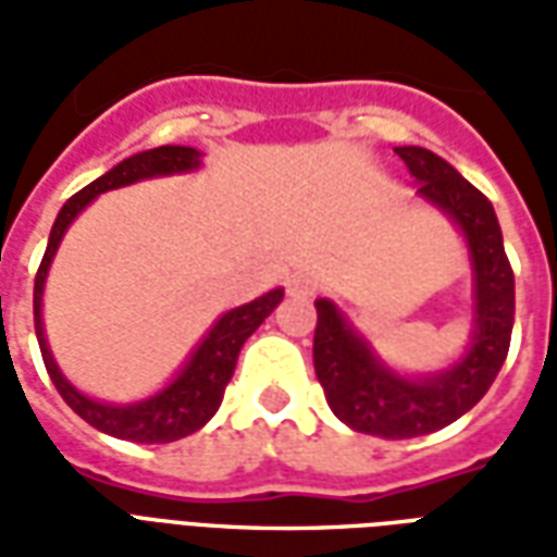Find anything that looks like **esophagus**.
I'll return each mask as SVG.
<instances>
[{
    "instance_id": "esophagus-1",
    "label": "esophagus",
    "mask_w": 557,
    "mask_h": 557,
    "mask_svg": "<svg viewBox=\"0 0 557 557\" xmlns=\"http://www.w3.org/2000/svg\"><path fill=\"white\" fill-rule=\"evenodd\" d=\"M286 292L289 295H313V280L307 277V274H292L286 280Z\"/></svg>"
}]
</instances>
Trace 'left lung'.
Wrapping results in <instances>:
<instances>
[{"label": "left lung", "instance_id": "8db88e82", "mask_svg": "<svg viewBox=\"0 0 557 557\" xmlns=\"http://www.w3.org/2000/svg\"><path fill=\"white\" fill-rule=\"evenodd\" d=\"M418 199L454 223L471 265V337L466 351L438 373L409 375L375 355L331 298H315L313 363L331 411L346 426L382 438H414L462 418L490 391L513 331V271L504 253L495 208L478 187L430 148L399 146Z\"/></svg>", "mask_w": 557, "mask_h": 557}]
</instances>
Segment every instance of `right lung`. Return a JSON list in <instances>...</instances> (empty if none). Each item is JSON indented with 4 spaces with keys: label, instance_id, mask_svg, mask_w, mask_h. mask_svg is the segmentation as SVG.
Returning <instances> with one entry per match:
<instances>
[{
    "label": "right lung",
    "instance_id": "1",
    "mask_svg": "<svg viewBox=\"0 0 557 557\" xmlns=\"http://www.w3.org/2000/svg\"><path fill=\"white\" fill-rule=\"evenodd\" d=\"M199 166H202V151L190 146L148 148V151H139V154H131L122 163H115L113 170L86 184L79 194L71 196L62 206L53 230H50V242H47V253H44L41 268H38V277H35V334H38V346H41L44 367H47L55 391L62 394L67 406L77 411L86 423H91L95 430L107 432L113 438L139 444H166L202 430L208 420L214 418V411L220 409L223 391L235 373V361H238V351L247 343V337L283 301V289L277 286V289L259 295L256 301L226 310L214 325L208 327L206 337L196 343L190 358L178 367V373L172 375L166 385L154 391L151 397L127 403V406L125 403H103V399L83 394L59 370L50 343H47V331H44V286H47V274H50L53 256L65 238L67 226L107 190H119L127 184L148 182V178H163V175H184V172H196Z\"/></svg>",
    "mask_w": 557,
    "mask_h": 557
}]
</instances>
